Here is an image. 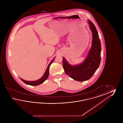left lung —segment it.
I'll return each instance as SVG.
<instances>
[{"instance_id":"1","label":"left lung","mask_w":123,"mask_h":123,"mask_svg":"<svg viewBox=\"0 0 123 123\" xmlns=\"http://www.w3.org/2000/svg\"><path fill=\"white\" fill-rule=\"evenodd\" d=\"M92 31V46L88 56L81 64L72 65L70 64L63 58V66L64 72L74 80L83 82L89 80L99 67L101 60V43L98 33L92 22L88 20Z\"/></svg>"}]
</instances>
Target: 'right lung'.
Listing matches in <instances>:
<instances>
[{"label":"right lung","instance_id":"right-lung-1","mask_svg":"<svg viewBox=\"0 0 123 123\" xmlns=\"http://www.w3.org/2000/svg\"><path fill=\"white\" fill-rule=\"evenodd\" d=\"M55 59V57L53 59V60L51 61V62L50 63V64H48L47 67V70H46L44 74L43 75V76L41 77L40 79H39L38 80H36L35 81H25L23 79H22V78H20L21 80L24 82L25 83L28 84V85H31V86H37V85H39L40 84H41V83H42L43 82H44L47 78L49 76V68L50 66L51 65V64L53 63V61L54 59Z\"/></svg>","mask_w":123,"mask_h":123}]
</instances>
